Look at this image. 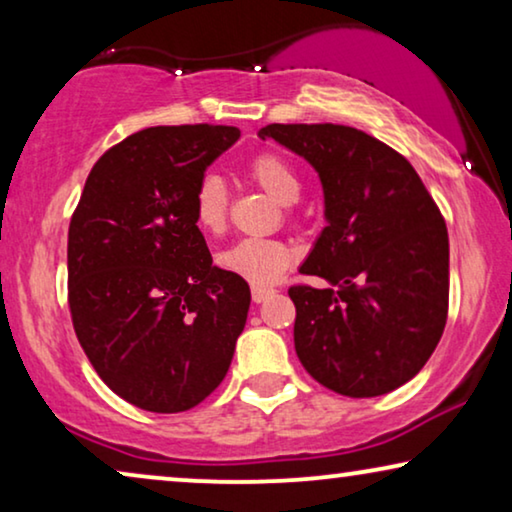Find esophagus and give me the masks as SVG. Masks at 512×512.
I'll use <instances>...</instances> for the list:
<instances>
[{"instance_id": "esophagus-1", "label": "esophagus", "mask_w": 512, "mask_h": 512, "mask_svg": "<svg viewBox=\"0 0 512 512\" xmlns=\"http://www.w3.org/2000/svg\"><path fill=\"white\" fill-rule=\"evenodd\" d=\"M272 293H275V289H270V286H251V300H254V303H263V300L272 296Z\"/></svg>"}]
</instances>
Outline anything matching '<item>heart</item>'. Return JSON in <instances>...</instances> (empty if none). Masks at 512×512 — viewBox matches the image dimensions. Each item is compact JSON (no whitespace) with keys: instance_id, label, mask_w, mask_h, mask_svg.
<instances>
[{"instance_id":"b5f03b06","label":"heart","mask_w":512,"mask_h":512,"mask_svg":"<svg viewBox=\"0 0 512 512\" xmlns=\"http://www.w3.org/2000/svg\"><path fill=\"white\" fill-rule=\"evenodd\" d=\"M247 174L270 193L282 205H291L300 195V181L293 167L275 151H263L249 160ZM193 216L195 223L207 233H219L228 219V188L219 174H205L198 181L193 193ZM293 251L289 244L277 240H256L247 237L230 244L216 256V263L230 275L244 282L263 286L277 282L286 268L293 263Z\"/></svg>"}]
</instances>
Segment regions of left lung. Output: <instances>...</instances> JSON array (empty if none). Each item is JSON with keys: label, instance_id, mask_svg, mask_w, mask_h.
Here are the masks:
<instances>
[{"label": "left lung", "instance_id": "obj_1", "mask_svg": "<svg viewBox=\"0 0 512 512\" xmlns=\"http://www.w3.org/2000/svg\"><path fill=\"white\" fill-rule=\"evenodd\" d=\"M303 156L324 188L326 228L298 284L296 354L319 384L349 398L389 394L436 349L450 300L445 219L408 160L366 132L333 123L258 130Z\"/></svg>", "mask_w": 512, "mask_h": 512}]
</instances>
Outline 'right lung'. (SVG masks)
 <instances>
[{"instance_id":"obj_1","label":"right lung","mask_w":512,"mask_h":512,"mask_svg":"<svg viewBox=\"0 0 512 512\" xmlns=\"http://www.w3.org/2000/svg\"><path fill=\"white\" fill-rule=\"evenodd\" d=\"M233 125H158L90 170L67 240L76 338L107 387L149 412H184L226 377L251 303L212 265L193 216L205 170Z\"/></svg>"}]
</instances>
